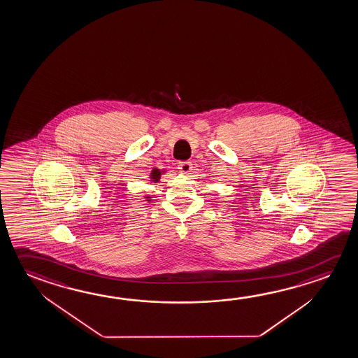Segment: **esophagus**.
<instances>
[{
  "label": "esophagus",
  "instance_id": "esophagus-1",
  "mask_svg": "<svg viewBox=\"0 0 358 358\" xmlns=\"http://www.w3.org/2000/svg\"><path fill=\"white\" fill-rule=\"evenodd\" d=\"M178 170L181 171L182 173H188L192 170V164L189 161H181L178 162Z\"/></svg>",
  "mask_w": 358,
  "mask_h": 358
}]
</instances>
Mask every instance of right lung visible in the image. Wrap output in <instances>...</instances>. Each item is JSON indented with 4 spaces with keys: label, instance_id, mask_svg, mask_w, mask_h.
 <instances>
[{
    "label": "right lung",
    "instance_id": "right-lung-1",
    "mask_svg": "<svg viewBox=\"0 0 358 358\" xmlns=\"http://www.w3.org/2000/svg\"><path fill=\"white\" fill-rule=\"evenodd\" d=\"M159 176H161V172L159 170H153L152 173H151V177H152V180L155 182L159 181Z\"/></svg>",
    "mask_w": 358,
    "mask_h": 358
}]
</instances>
